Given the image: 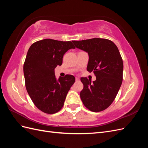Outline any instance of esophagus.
Here are the masks:
<instances>
[{
  "label": "esophagus",
  "mask_w": 148,
  "mask_h": 148,
  "mask_svg": "<svg viewBox=\"0 0 148 148\" xmlns=\"http://www.w3.org/2000/svg\"><path fill=\"white\" fill-rule=\"evenodd\" d=\"M75 79H76V81H77V82L79 81V78H78V77L76 78H75Z\"/></svg>",
  "instance_id": "34e87169"
}]
</instances>
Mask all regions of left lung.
<instances>
[{
  "instance_id": "8db88e82",
  "label": "left lung",
  "mask_w": 148,
  "mask_h": 148,
  "mask_svg": "<svg viewBox=\"0 0 148 148\" xmlns=\"http://www.w3.org/2000/svg\"><path fill=\"white\" fill-rule=\"evenodd\" d=\"M75 47L88 52L87 70L93 71L95 81L81 78L83 89L80 97L92 112L106 109L114 101L122 83L123 64L117 46L107 39L92 38L73 41Z\"/></svg>"
}]
</instances>
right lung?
Here are the masks:
<instances>
[{
	"label": "right lung",
	"mask_w": 148,
	"mask_h": 148,
	"mask_svg": "<svg viewBox=\"0 0 148 148\" xmlns=\"http://www.w3.org/2000/svg\"><path fill=\"white\" fill-rule=\"evenodd\" d=\"M75 48L71 41L45 39L28 49L23 65L25 86L34 104L44 113L55 114L62 108L75 82L71 75L57 80L54 73L56 67L62 64L65 53Z\"/></svg>",
	"instance_id": "1"
}]
</instances>
